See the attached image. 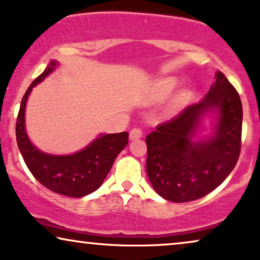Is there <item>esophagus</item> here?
<instances>
[{"instance_id":"obj_1","label":"esophagus","mask_w":260,"mask_h":260,"mask_svg":"<svg viewBox=\"0 0 260 260\" xmlns=\"http://www.w3.org/2000/svg\"><path fill=\"white\" fill-rule=\"evenodd\" d=\"M143 137V131L140 129V128H133V129H131L129 132V139L131 140H134V139H139V138Z\"/></svg>"}]
</instances>
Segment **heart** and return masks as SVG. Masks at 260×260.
Segmentation results:
<instances>
[{
  "mask_svg": "<svg viewBox=\"0 0 260 260\" xmlns=\"http://www.w3.org/2000/svg\"><path fill=\"white\" fill-rule=\"evenodd\" d=\"M177 80L173 77L163 78L159 79L158 81H156L152 87V91H151V97H152L153 101H162L164 98H167L172 93L174 88L176 87ZM187 100H188V93L187 92H181L175 97L174 100V107H181L186 103Z\"/></svg>",
  "mask_w": 260,
  "mask_h": 260,
  "instance_id": "1",
  "label": "heart"
}]
</instances>
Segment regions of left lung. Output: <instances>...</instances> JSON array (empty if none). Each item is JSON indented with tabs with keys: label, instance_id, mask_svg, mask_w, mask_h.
<instances>
[{
	"label": "left lung",
	"instance_id": "8db88e82",
	"mask_svg": "<svg viewBox=\"0 0 260 260\" xmlns=\"http://www.w3.org/2000/svg\"><path fill=\"white\" fill-rule=\"evenodd\" d=\"M218 111L214 136L192 140L200 119ZM242 104L238 91L222 72L199 103L186 107L146 137V172L160 197L174 203L203 198L232 173L241 150Z\"/></svg>",
	"mask_w": 260,
	"mask_h": 260
}]
</instances>
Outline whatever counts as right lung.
I'll return each mask as SVG.
<instances>
[{
  "mask_svg": "<svg viewBox=\"0 0 260 260\" xmlns=\"http://www.w3.org/2000/svg\"><path fill=\"white\" fill-rule=\"evenodd\" d=\"M55 66L57 62L51 61L25 92L16 117V143L36 180L58 194L80 198L100 188L116 156L128 144V133L101 134L84 150L66 156L44 153L32 145L25 129L26 102L32 87L44 80L55 70Z\"/></svg>",
  "mask_w": 260,
  "mask_h": 260,
  "instance_id": "1",
  "label": "right lung"
}]
</instances>
